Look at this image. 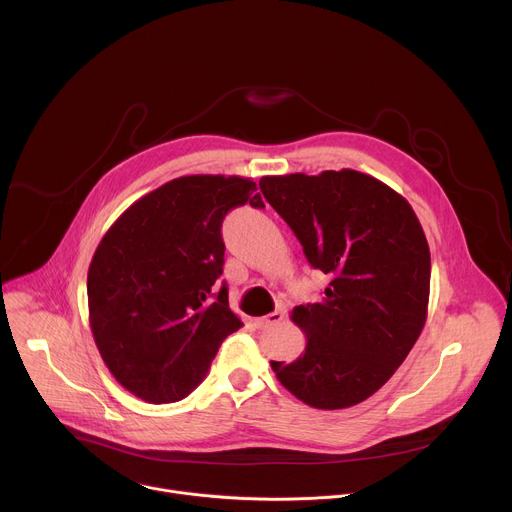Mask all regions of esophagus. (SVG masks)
<instances>
[{
    "instance_id": "1",
    "label": "esophagus",
    "mask_w": 512,
    "mask_h": 512,
    "mask_svg": "<svg viewBox=\"0 0 512 512\" xmlns=\"http://www.w3.org/2000/svg\"><path fill=\"white\" fill-rule=\"evenodd\" d=\"M283 318H285V314L275 310V312H271V314H267V316H263V318H257V320H255V326H257L259 330H265V328H269V326L281 324Z\"/></svg>"
}]
</instances>
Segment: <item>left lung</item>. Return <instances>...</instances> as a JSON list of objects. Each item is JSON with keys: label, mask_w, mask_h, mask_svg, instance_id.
Masks as SVG:
<instances>
[{"label": "left lung", "mask_w": 512, "mask_h": 512, "mask_svg": "<svg viewBox=\"0 0 512 512\" xmlns=\"http://www.w3.org/2000/svg\"><path fill=\"white\" fill-rule=\"evenodd\" d=\"M265 200L332 281L291 312L308 338L294 362L271 360L279 383L316 409L377 393L417 342L429 302L427 239L409 202L356 170L265 176Z\"/></svg>", "instance_id": "1"}]
</instances>
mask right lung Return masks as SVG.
<instances>
[{
	"label": "right lung",
	"mask_w": 512,
	"mask_h": 512,
	"mask_svg": "<svg viewBox=\"0 0 512 512\" xmlns=\"http://www.w3.org/2000/svg\"><path fill=\"white\" fill-rule=\"evenodd\" d=\"M263 208L239 176H182L133 202L101 239L87 275L89 320L111 375L148 403H174L206 377L243 322L229 308L221 227Z\"/></svg>",
	"instance_id": "add662e5"
}]
</instances>
